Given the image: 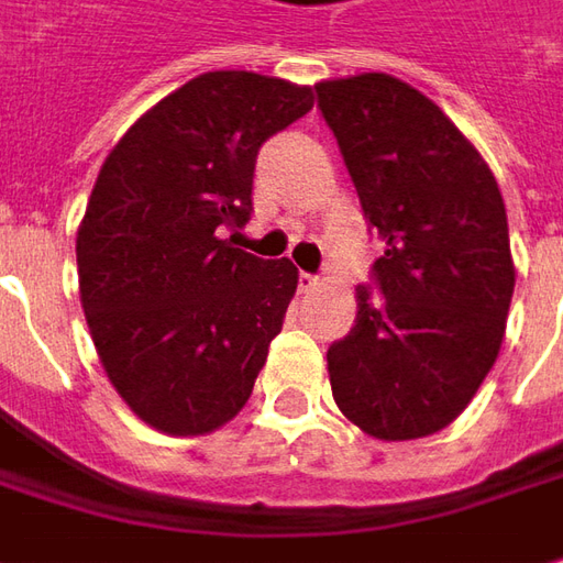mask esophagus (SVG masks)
Returning <instances> with one entry per match:
<instances>
[{"label":"esophagus","mask_w":563,"mask_h":563,"mask_svg":"<svg viewBox=\"0 0 563 563\" xmlns=\"http://www.w3.org/2000/svg\"><path fill=\"white\" fill-rule=\"evenodd\" d=\"M317 283H320V277H317V274L298 271V289H301V292H311V289H317Z\"/></svg>","instance_id":"34e87169"}]
</instances>
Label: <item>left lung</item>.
<instances>
[{
	"label": "left lung",
	"instance_id": "8db88e82",
	"mask_svg": "<svg viewBox=\"0 0 563 563\" xmlns=\"http://www.w3.org/2000/svg\"><path fill=\"white\" fill-rule=\"evenodd\" d=\"M313 89L385 240L354 327L327 351L332 397L378 441L426 438L468 407L503 345L515 292L506 202L422 91L385 73Z\"/></svg>",
	"mask_w": 563,
	"mask_h": 563
}]
</instances>
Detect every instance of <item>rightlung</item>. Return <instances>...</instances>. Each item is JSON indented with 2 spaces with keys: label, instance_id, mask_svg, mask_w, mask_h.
Instances as JSON below:
<instances>
[{
  "label": "right lung",
  "instance_id": "right-lung-1",
  "mask_svg": "<svg viewBox=\"0 0 563 563\" xmlns=\"http://www.w3.org/2000/svg\"><path fill=\"white\" fill-rule=\"evenodd\" d=\"M313 107L308 86L202 73L122 135L76 236L79 296L107 378L166 434H206L250 400L298 271L233 250L267 137Z\"/></svg>",
  "mask_w": 563,
  "mask_h": 563
}]
</instances>
